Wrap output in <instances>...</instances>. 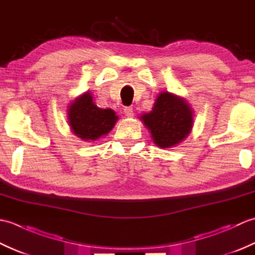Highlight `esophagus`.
I'll return each instance as SVG.
<instances>
[{"label":"esophagus","mask_w":255,"mask_h":255,"mask_svg":"<svg viewBox=\"0 0 255 255\" xmlns=\"http://www.w3.org/2000/svg\"><path fill=\"white\" fill-rule=\"evenodd\" d=\"M124 113H125V115L128 116V117L133 116V110H132L131 106H126V107H125L124 108Z\"/></svg>","instance_id":"obj_1"}]
</instances>
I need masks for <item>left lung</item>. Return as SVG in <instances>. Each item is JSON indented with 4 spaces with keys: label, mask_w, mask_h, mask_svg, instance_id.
I'll return each instance as SVG.
<instances>
[{
    "label": "left lung",
    "mask_w": 255,
    "mask_h": 255,
    "mask_svg": "<svg viewBox=\"0 0 255 255\" xmlns=\"http://www.w3.org/2000/svg\"><path fill=\"white\" fill-rule=\"evenodd\" d=\"M160 148H171L185 139L193 127V112L185 100L169 92L156 97L152 111L140 116Z\"/></svg>",
    "instance_id": "obj_1"
}]
</instances>
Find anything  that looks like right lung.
<instances>
[{"label": "right lung", "instance_id": "obj_1", "mask_svg": "<svg viewBox=\"0 0 255 255\" xmlns=\"http://www.w3.org/2000/svg\"><path fill=\"white\" fill-rule=\"evenodd\" d=\"M118 116L111 108L97 107L92 95L86 92L71 103L68 110V121L75 136L83 140H95L104 137L115 126Z\"/></svg>", "mask_w": 255, "mask_h": 255}]
</instances>
